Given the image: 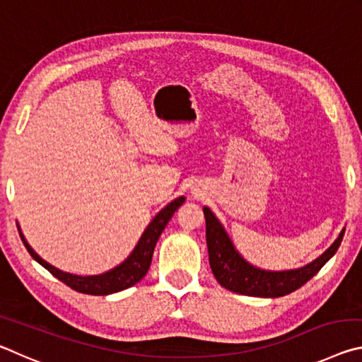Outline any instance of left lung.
Instances as JSON below:
<instances>
[{"mask_svg": "<svg viewBox=\"0 0 362 362\" xmlns=\"http://www.w3.org/2000/svg\"><path fill=\"white\" fill-rule=\"evenodd\" d=\"M203 212L206 217L207 252H209V263L214 276L225 289L249 297L274 298L297 291L332 259L343 240V233H345V228H341L335 241L313 262L300 268L272 272V269L255 267L244 259L238 252L216 214L207 206L203 207Z\"/></svg>", "mask_w": 362, "mask_h": 362, "instance_id": "1", "label": "left lung"}]
</instances>
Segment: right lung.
I'll return each instance as SVG.
<instances>
[{
	"mask_svg": "<svg viewBox=\"0 0 362 362\" xmlns=\"http://www.w3.org/2000/svg\"><path fill=\"white\" fill-rule=\"evenodd\" d=\"M183 203H185V196H179V198L170 201L166 207H163V209L153 217L148 226L144 230L140 240L137 241L136 247L132 249V252L127 255L119 265H116L115 268L108 269V272H103L100 274H90V276L66 273L62 272V269L52 267L51 263L41 259V257L35 252L33 247L30 246L25 236H23L19 223H17V228H19V235L23 244H25L28 254L32 255L41 267H45L52 276H56L59 281H62V283H65L76 292L88 293V296H110V293L121 292L127 289V287L137 284L139 281L148 273L153 250H155L159 236H161L163 230L166 228V225L169 223L170 217L174 216V212L179 209Z\"/></svg>",
	"mask_w": 362,
	"mask_h": 362,
	"instance_id": "right-lung-1",
	"label": "right lung"
}]
</instances>
